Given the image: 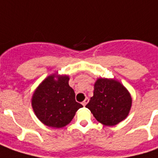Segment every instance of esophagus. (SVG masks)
<instances>
[{
  "label": "esophagus",
  "mask_w": 158,
  "mask_h": 158,
  "mask_svg": "<svg viewBox=\"0 0 158 158\" xmlns=\"http://www.w3.org/2000/svg\"><path fill=\"white\" fill-rule=\"evenodd\" d=\"M88 102H89V98H88V97H86L85 99V101L82 102L83 106H86V104H87Z\"/></svg>",
  "instance_id": "esophagus-1"
}]
</instances>
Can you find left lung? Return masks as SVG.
I'll return each instance as SVG.
<instances>
[{"mask_svg":"<svg viewBox=\"0 0 158 158\" xmlns=\"http://www.w3.org/2000/svg\"><path fill=\"white\" fill-rule=\"evenodd\" d=\"M131 105V96L121 83L113 79L99 78L86 107L103 125L114 126L127 118Z\"/></svg>","mask_w":158,"mask_h":158,"instance_id":"1","label":"left lung"}]
</instances>
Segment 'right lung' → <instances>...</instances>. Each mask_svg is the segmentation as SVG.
I'll return each mask as SVG.
<instances>
[{
  "instance_id": "1",
  "label": "right lung",
  "mask_w": 158,
  "mask_h": 158,
  "mask_svg": "<svg viewBox=\"0 0 158 158\" xmlns=\"http://www.w3.org/2000/svg\"><path fill=\"white\" fill-rule=\"evenodd\" d=\"M69 81V76L54 73L44 79L33 94V110L45 125L56 129L68 125L83 107L75 101V93Z\"/></svg>"
}]
</instances>
